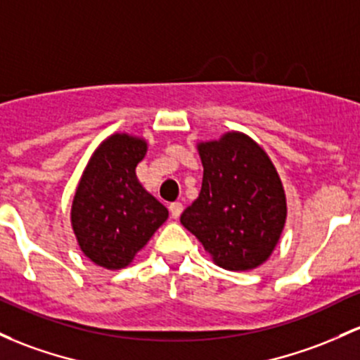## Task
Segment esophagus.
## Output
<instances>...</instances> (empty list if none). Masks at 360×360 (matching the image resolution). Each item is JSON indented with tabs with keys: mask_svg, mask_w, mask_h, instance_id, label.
I'll use <instances>...</instances> for the list:
<instances>
[{
	"mask_svg": "<svg viewBox=\"0 0 360 360\" xmlns=\"http://www.w3.org/2000/svg\"><path fill=\"white\" fill-rule=\"evenodd\" d=\"M169 210H171V215L174 220H177L181 217V213H183V203H179V201H176V203H172L171 207H169Z\"/></svg>",
	"mask_w": 360,
	"mask_h": 360,
	"instance_id": "obj_1",
	"label": "esophagus"
}]
</instances>
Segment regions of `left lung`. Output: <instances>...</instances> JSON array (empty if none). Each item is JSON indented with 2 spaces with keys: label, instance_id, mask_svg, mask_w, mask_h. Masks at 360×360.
I'll list each match as a JSON object with an SVG mask.
<instances>
[{
  "label": "left lung",
  "instance_id": "left-lung-1",
  "mask_svg": "<svg viewBox=\"0 0 360 360\" xmlns=\"http://www.w3.org/2000/svg\"><path fill=\"white\" fill-rule=\"evenodd\" d=\"M196 148L203 183L181 224L219 266L258 268L271 256L287 220L285 191L274 162L240 131L200 141Z\"/></svg>",
  "mask_w": 360,
  "mask_h": 360
}]
</instances>
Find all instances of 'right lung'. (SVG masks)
<instances>
[{"mask_svg":"<svg viewBox=\"0 0 360 360\" xmlns=\"http://www.w3.org/2000/svg\"><path fill=\"white\" fill-rule=\"evenodd\" d=\"M147 148L145 138L114 133L82 174L71 203V229L82 252L97 266H128L167 220V208L136 177Z\"/></svg>","mask_w":360,"mask_h":360,"instance_id":"add662e5","label":"right lung"}]
</instances>
